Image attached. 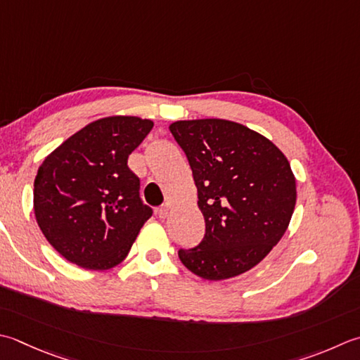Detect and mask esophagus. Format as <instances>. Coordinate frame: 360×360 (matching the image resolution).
<instances>
[{
  "label": "esophagus",
  "mask_w": 360,
  "mask_h": 360,
  "mask_svg": "<svg viewBox=\"0 0 360 360\" xmlns=\"http://www.w3.org/2000/svg\"><path fill=\"white\" fill-rule=\"evenodd\" d=\"M156 214H158V217L160 218V220H164V218H167V215H168V206H167V204H165V206L158 207L156 209Z\"/></svg>",
  "instance_id": "esophagus-1"
}]
</instances>
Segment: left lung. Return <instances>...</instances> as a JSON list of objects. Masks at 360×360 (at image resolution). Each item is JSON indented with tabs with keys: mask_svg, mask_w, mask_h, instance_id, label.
Returning <instances> with one entry per match:
<instances>
[{
	"mask_svg": "<svg viewBox=\"0 0 360 360\" xmlns=\"http://www.w3.org/2000/svg\"><path fill=\"white\" fill-rule=\"evenodd\" d=\"M170 132L192 168L206 234L179 248L187 269L209 281L257 265L287 231L297 186L285 156L243 124L206 118L174 122Z\"/></svg>",
	"mask_w": 360,
	"mask_h": 360,
	"instance_id": "left-lung-1",
	"label": "left lung"
}]
</instances>
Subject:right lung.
Masks as SVG:
<instances>
[{
  "label": "right lung",
  "instance_id": "obj_1",
  "mask_svg": "<svg viewBox=\"0 0 360 360\" xmlns=\"http://www.w3.org/2000/svg\"><path fill=\"white\" fill-rule=\"evenodd\" d=\"M153 129L137 117L96 120L67 139L34 181L37 223L60 256L89 270H108L128 256L153 209L140 198L129 154Z\"/></svg>",
  "mask_w": 360,
  "mask_h": 360
}]
</instances>
